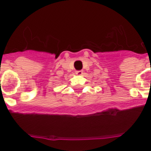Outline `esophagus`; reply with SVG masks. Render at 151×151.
<instances>
[{
	"label": "esophagus",
	"mask_w": 151,
	"mask_h": 151,
	"mask_svg": "<svg viewBox=\"0 0 151 151\" xmlns=\"http://www.w3.org/2000/svg\"><path fill=\"white\" fill-rule=\"evenodd\" d=\"M75 73L77 75H82L83 74V71L82 70H78V71H76Z\"/></svg>",
	"instance_id": "esophagus-1"
}]
</instances>
